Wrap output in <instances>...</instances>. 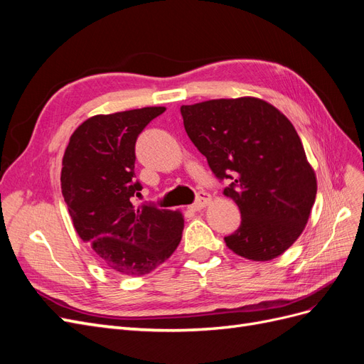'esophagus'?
<instances>
[{
	"mask_svg": "<svg viewBox=\"0 0 364 364\" xmlns=\"http://www.w3.org/2000/svg\"><path fill=\"white\" fill-rule=\"evenodd\" d=\"M209 200H211V197H209V194L200 191L199 194H197L196 202L193 205H190V209H191V211H200L202 208H205L209 203Z\"/></svg>",
	"mask_w": 364,
	"mask_h": 364,
	"instance_id": "obj_1",
	"label": "esophagus"
}]
</instances>
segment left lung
Segmentation results:
<instances>
[{"instance_id": "obj_1", "label": "left lung", "mask_w": 364, "mask_h": 364, "mask_svg": "<svg viewBox=\"0 0 364 364\" xmlns=\"http://www.w3.org/2000/svg\"><path fill=\"white\" fill-rule=\"evenodd\" d=\"M183 126L241 223L225 237L237 255L269 261L302 234L316 200V176L296 129L277 107L252 97L182 106Z\"/></svg>"}]
</instances>
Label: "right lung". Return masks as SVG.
I'll return each instance as SVG.
<instances>
[{
    "mask_svg": "<svg viewBox=\"0 0 364 364\" xmlns=\"http://www.w3.org/2000/svg\"><path fill=\"white\" fill-rule=\"evenodd\" d=\"M165 107L95 115L75 129L62 161V194L77 234L107 269L141 277L181 243L183 218L153 203L135 206L139 134Z\"/></svg>",
    "mask_w": 364,
    "mask_h": 364,
    "instance_id": "obj_1",
    "label": "right lung"
}]
</instances>
